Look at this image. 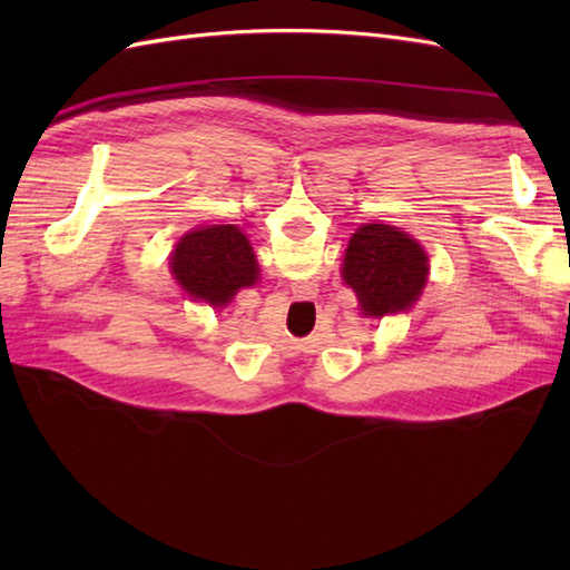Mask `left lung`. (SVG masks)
<instances>
[{"label": "left lung", "mask_w": 570, "mask_h": 570, "mask_svg": "<svg viewBox=\"0 0 570 570\" xmlns=\"http://www.w3.org/2000/svg\"><path fill=\"white\" fill-rule=\"evenodd\" d=\"M429 274V257L416 239L392 225H362L350 237L343 278L355 288L365 316L409 311Z\"/></svg>", "instance_id": "1"}]
</instances>
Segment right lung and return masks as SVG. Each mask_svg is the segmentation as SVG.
I'll return each mask as SVG.
<instances>
[{
	"mask_svg": "<svg viewBox=\"0 0 570 570\" xmlns=\"http://www.w3.org/2000/svg\"><path fill=\"white\" fill-rule=\"evenodd\" d=\"M171 272L184 292L210 306H227L242 286L257 282V262L235 225H210L180 237Z\"/></svg>",
	"mask_w": 570,
	"mask_h": 570,
	"instance_id": "right-lung-1",
	"label": "right lung"
}]
</instances>
